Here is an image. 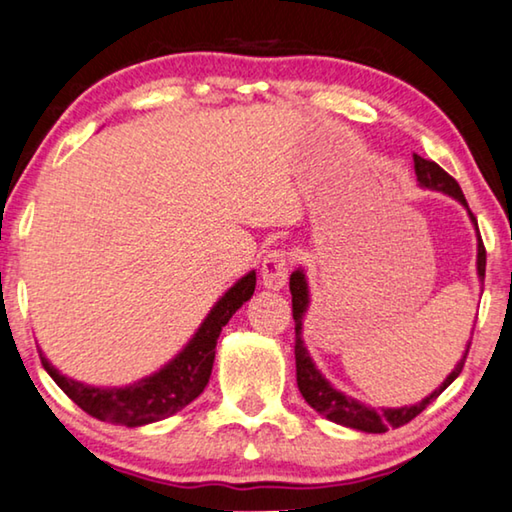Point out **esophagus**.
Instances as JSON below:
<instances>
[{"label": "esophagus", "mask_w": 512, "mask_h": 512, "mask_svg": "<svg viewBox=\"0 0 512 512\" xmlns=\"http://www.w3.org/2000/svg\"><path fill=\"white\" fill-rule=\"evenodd\" d=\"M288 270H290V256L286 249L267 251L263 258V267H261L263 286L270 290L283 288L288 281Z\"/></svg>", "instance_id": "1"}]
</instances>
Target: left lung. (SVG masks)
<instances>
[{
  "instance_id": "obj_1",
  "label": "left lung",
  "mask_w": 512,
  "mask_h": 512,
  "mask_svg": "<svg viewBox=\"0 0 512 512\" xmlns=\"http://www.w3.org/2000/svg\"><path fill=\"white\" fill-rule=\"evenodd\" d=\"M414 171H416V180H419L421 187H428V190H437V192L453 196V199H458L462 206L469 210L467 199L460 190L458 180H455L453 176H448L437 162L423 160L421 155H414ZM469 217L478 231V222L471 210H469ZM476 265H478V277H481V281H483L485 279V247H483L481 233H478V263ZM290 295H293V320H295L297 387H300V393L304 396L306 403L313 407V410L320 412L322 416H327L329 421L338 423V426H348V428H355L361 432H387L389 428L405 426V423H410L414 416H419L423 410H426L432 400H435L439 393H442L448 384H451L455 377L462 373V368H465L471 343L467 345L465 355H462V359L458 361V366L453 368V373L442 382V387L432 391L428 398L421 400V403L410 405V407H398V410H373V407H366L364 403H359V400L343 396L341 391H336L332 384H329L325 377L320 375L318 368L313 366V361L309 357V352H306L304 341H302V318L306 313V306H309V286H306L302 270H295L293 274H290Z\"/></svg>"
}]
</instances>
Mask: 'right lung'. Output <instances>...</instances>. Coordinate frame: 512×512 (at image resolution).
<instances>
[{
    "instance_id": "1",
    "label": "right lung",
    "mask_w": 512,
    "mask_h": 512,
    "mask_svg": "<svg viewBox=\"0 0 512 512\" xmlns=\"http://www.w3.org/2000/svg\"><path fill=\"white\" fill-rule=\"evenodd\" d=\"M256 288V272H249L233 288L226 290V295L219 300L208 318L201 322L199 332L194 334L185 350L176 359H171L167 366L144 377L130 387L121 389H98L86 387L82 382L68 380L61 375L41 352V364L61 391L73 400L77 407H82L93 419L114 423V426H146V423L162 421L167 416H174L190 405L201 391L206 389L212 373V361H215V345L219 332L226 322L231 320L235 311L245 304Z\"/></svg>"
}]
</instances>
